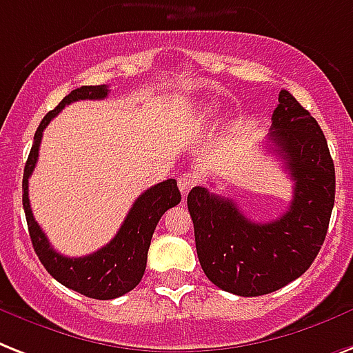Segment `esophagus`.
Listing matches in <instances>:
<instances>
[{"instance_id":"obj_1","label":"esophagus","mask_w":353,"mask_h":353,"mask_svg":"<svg viewBox=\"0 0 353 353\" xmlns=\"http://www.w3.org/2000/svg\"><path fill=\"white\" fill-rule=\"evenodd\" d=\"M194 185H196V174L191 173V171H185L184 174H180L179 179V188L182 191V194H188L191 190H193Z\"/></svg>"}]
</instances>
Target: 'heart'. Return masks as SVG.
Listing matches in <instances>:
<instances>
[{
  "label": "heart",
  "instance_id": "heart-1",
  "mask_svg": "<svg viewBox=\"0 0 353 353\" xmlns=\"http://www.w3.org/2000/svg\"><path fill=\"white\" fill-rule=\"evenodd\" d=\"M219 103H215V101H211V103H208V105H204V109H202V114L200 117L202 118H211L213 114H216L219 112Z\"/></svg>",
  "mask_w": 353,
  "mask_h": 353
}]
</instances>
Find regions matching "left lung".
Instances as JSON below:
<instances>
[{"label": "left lung", "mask_w": 353, "mask_h": 353, "mask_svg": "<svg viewBox=\"0 0 353 353\" xmlns=\"http://www.w3.org/2000/svg\"><path fill=\"white\" fill-rule=\"evenodd\" d=\"M272 148L293 180L288 211L253 222L231 199L196 185L188 194L194 244L205 277L241 297L266 295L301 277L315 261L335 200V168L315 118L288 91L273 111Z\"/></svg>", "instance_id": "obj_1"}]
</instances>
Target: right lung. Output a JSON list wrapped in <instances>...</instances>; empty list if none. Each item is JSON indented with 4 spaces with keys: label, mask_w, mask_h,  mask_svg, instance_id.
I'll return each instance as SVG.
<instances>
[{
    "label": "right lung",
    "mask_w": 353,
    "mask_h": 353,
    "mask_svg": "<svg viewBox=\"0 0 353 353\" xmlns=\"http://www.w3.org/2000/svg\"><path fill=\"white\" fill-rule=\"evenodd\" d=\"M107 85H83L70 91L56 109L49 111L39 123L34 134V143L29 159L23 169V210L29 225V235L32 241L34 252L52 277L67 288L91 299L109 301L122 297L123 293L137 288L142 281L151 236L159 224L160 216L173 205L180 204V191L176 180H163L160 184L143 191L129 210L128 216L120 230L109 244L100 248L98 252L85 256H63L50 246L49 239L45 236L32 215L29 202V176L32 174L38 162L39 143L43 137V129L50 120L72 101L78 100H103L107 97Z\"/></svg>",
    "instance_id": "obj_1"
}]
</instances>
